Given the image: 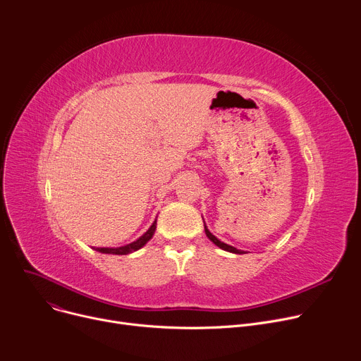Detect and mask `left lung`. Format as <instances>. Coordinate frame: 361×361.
<instances>
[{
	"instance_id": "8db88e82",
	"label": "left lung",
	"mask_w": 361,
	"mask_h": 361,
	"mask_svg": "<svg viewBox=\"0 0 361 361\" xmlns=\"http://www.w3.org/2000/svg\"><path fill=\"white\" fill-rule=\"evenodd\" d=\"M204 221V220H203ZM204 232H206V236L216 245V246H219L220 249H223V250H226V252H232V253H238V255H243V253H246V252H243V250H240V249H236V247H233V246H231V245H227V243H224V242H221V240H219L207 228V226H206V223H204Z\"/></svg>"
}]
</instances>
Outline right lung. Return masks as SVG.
<instances>
[{
  "label": "right lung",
  "instance_id": "1",
  "mask_svg": "<svg viewBox=\"0 0 361 361\" xmlns=\"http://www.w3.org/2000/svg\"><path fill=\"white\" fill-rule=\"evenodd\" d=\"M155 228H157V219L149 226L148 231L142 236H140L135 242L128 243L125 246H119V247H96L94 250L101 252V253H108V255H128V253H133V252L141 249L142 246H145L148 243V240L152 239V236L155 233Z\"/></svg>",
  "mask_w": 361,
  "mask_h": 361
}]
</instances>
